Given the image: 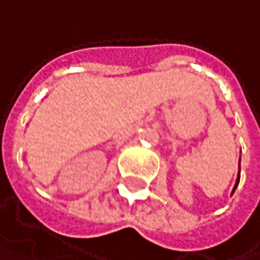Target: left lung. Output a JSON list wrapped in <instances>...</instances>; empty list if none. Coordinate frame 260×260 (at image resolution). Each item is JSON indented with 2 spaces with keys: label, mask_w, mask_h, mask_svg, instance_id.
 <instances>
[{
  "label": "left lung",
  "mask_w": 260,
  "mask_h": 260,
  "mask_svg": "<svg viewBox=\"0 0 260 260\" xmlns=\"http://www.w3.org/2000/svg\"><path fill=\"white\" fill-rule=\"evenodd\" d=\"M239 162H241V158H239ZM238 183H239V173H238V179H236V183H235L234 191H235V189H236V186H238ZM234 191H232V194H234Z\"/></svg>",
  "instance_id": "1"
}]
</instances>
